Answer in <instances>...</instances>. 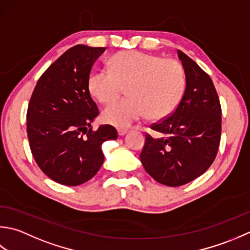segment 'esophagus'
I'll list each match as a JSON object with an SVG mask.
<instances>
[{"label": "esophagus", "mask_w": 250, "mask_h": 250, "mask_svg": "<svg viewBox=\"0 0 250 250\" xmlns=\"http://www.w3.org/2000/svg\"><path fill=\"white\" fill-rule=\"evenodd\" d=\"M118 131H119V135L120 136H124L127 131H128V129L127 128H119L118 129Z\"/></svg>", "instance_id": "esophagus-1"}]
</instances>
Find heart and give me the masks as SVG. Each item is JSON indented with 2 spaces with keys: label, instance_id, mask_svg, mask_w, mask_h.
Here are the masks:
<instances>
[{
  "label": "heart",
  "instance_id": "1",
  "mask_svg": "<svg viewBox=\"0 0 250 250\" xmlns=\"http://www.w3.org/2000/svg\"><path fill=\"white\" fill-rule=\"evenodd\" d=\"M111 69L97 71L89 79L90 93L103 104L116 100L127 88L129 98L104 109L103 120L108 124L126 127L146 115L155 121L166 119L185 96L186 72L174 58L127 50L114 56Z\"/></svg>",
  "mask_w": 250,
  "mask_h": 250
}]
</instances>
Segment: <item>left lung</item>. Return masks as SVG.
Listing matches in <instances>:
<instances>
[{"mask_svg": "<svg viewBox=\"0 0 250 250\" xmlns=\"http://www.w3.org/2000/svg\"><path fill=\"white\" fill-rule=\"evenodd\" d=\"M187 78L181 104L171 115L153 123L160 132L146 135L140 160L157 182L179 187L196 179L215 161L221 138V104L211 79L194 60L178 50Z\"/></svg>", "mask_w": 250, "mask_h": 250, "instance_id": "obj_1", "label": "left lung"}]
</instances>
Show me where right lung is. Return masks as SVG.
Returning a JSON list of instances; mask_svg holds the SVG:
<instances>
[{"label":"right lung","mask_w":250,"mask_h":250,"mask_svg":"<svg viewBox=\"0 0 250 250\" xmlns=\"http://www.w3.org/2000/svg\"><path fill=\"white\" fill-rule=\"evenodd\" d=\"M105 47L75 45L41 75L27 111L32 155L45 175L63 186L91 179L104 164L101 146L118 138L111 125L91 127L99 114L89 93V74Z\"/></svg>","instance_id":"right-lung-1"}]
</instances>
